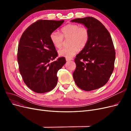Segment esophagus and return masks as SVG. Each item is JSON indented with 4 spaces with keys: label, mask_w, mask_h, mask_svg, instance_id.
Returning a JSON list of instances; mask_svg holds the SVG:
<instances>
[{
    "label": "esophagus",
    "mask_w": 131,
    "mask_h": 131,
    "mask_svg": "<svg viewBox=\"0 0 131 131\" xmlns=\"http://www.w3.org/2000/svg\"><path fill=\"white\" fill-rule=\"evenodd\" d=\"M73 59V58H66V61H71V60H72Z\"/></svg>",
    "instance_id": "obj_1"
}]
</instances>
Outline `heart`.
I'll return each mask as SVG.
<instances>
[{
    "label": "heart",
    "instance_id": "heart-1",
    "mask_svg": "<svg viewBox=\"0 0 131 131\" xmlns=\"http://www.w3.org/2000/svg\"><path fill=\"white\" fill-rule=\"evenodd\" d=\"M69 38L68 47H63L58 51L60 56L71 58L77 53L79 48L82 49L86 46L89 39V33L88 29L80 27L76 24H69L63 27L61 34L57 31H53L50 34V40L56 48H61L63 43V40Z\"/></svg>",
    "mask_w": 131,
    "mask_h": 131
}]
</instances>
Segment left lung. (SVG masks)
<instances>
[{"mask_svg":"<svg viewBox=\"0 0 131 131\" xmlns=\"http://www.w3.org/2000/svg\"><path fill=\"white\" fill-rule=\"evenodd\" d=\"M71 22L84 25L89 33L88 43L75 58L74 80L84 91L98 89L106 84L114 70L115 51L112 37L105 26L92 17Z\"/></svg>","mask_w":131,"mask_h":131,"instance_id":"1","label":"left lung"}]
</instances>
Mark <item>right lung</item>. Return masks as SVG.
Here are the masks:
<instances>
[{
  "label": "right lung",
  "mask_w": 131,
  "mask_h": 131,
  "mask_svg": "<svg viewBox=\"0 0 131 131\" xmlns=\"http://www.w3.org/2000/svg\"><path fill=\"white\" fill-rule=\"evenodd\" d=\"M64 21L39 20L27 28L19 40V72L26 85L36 93L49 92L56 87L58 70L66 63L63 57L54 61L58 54L50 40L51 33Z\"/></svg>",
  "instance_id": "1"
}]
</instances>
